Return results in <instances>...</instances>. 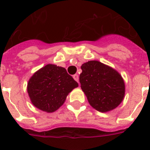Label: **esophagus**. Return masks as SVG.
Returning a JSON list of instances; mask_svg holds the SVG:
<instances>
[{"mask_svg": "<svg viewBox=\"0 0 150 150\" xmlns=\"http://www.w3.org/2000/svg\"><path fill=\"white\" fill-rule=\"evenodd\" d=\"M73 78H74V79H75L76 82H79V75H78L77 74H75V75H73Z\"/></svg>", "mask_w": 150, "mask_h": 150, "instance_id": "34e87169", "label": "esophagus"}]
</instances>
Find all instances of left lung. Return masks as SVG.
Segmentation results:
<instances>
[{
	"label": "left lung",
	"instance_id": "1",
	"mask_svg": "<svg viewBox=\"0 0 150 150\" xmlns=\"http://www.w3.org/2000/svg\"><path fill=\"white\" fill-rule=\"evenodd\" d=\"M79 82L89 104L100 112L115 109L124 99L125 82L114 68L97 61L81 66Z\"/></svg>",
	"mask_w": 150,
	"mask_h": 150
}]
</instances>
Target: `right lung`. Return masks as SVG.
Returning a JSON list of instances; mask_svg holds the SVG:
<instances>
[{
    "label": "right lung",
    "mask_w": 150,
    "mask_h": 150,
    "mask_svg": "<svg viewBox=\"0 0 150 150\" xmlns=\"http://www.w3.org/2000/svg\"><path fill=\"white\" fill-rule=\"evenodd\" d=\"M78 86L65 68L49 64L29 79L27 91L35 107L52 113L63 105L68 93Z\"/></svg>",
    "instance_id": "right-lung-1"
}]
</instances>
